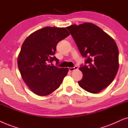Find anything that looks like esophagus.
Instances as JSON below:
<instances>
[{
    "instance_id": "esophagus-1",
    "label": "esophagus",
    "mask_w": 128,
    "mask_h": 128,
    "mask_svg": "<svg viewBox=\"0 0 128 128\" xmlns=\"http://www.w3.org/2000/svg\"><path fill=\"white\" fill-rule=\"evenodd\" d=\"M78 69V67L77 66H74V67H70L68 68V70L70 71H74L75 70H77Z\"/></svg>"
}]
</instances>
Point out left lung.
Instances as JSON below:
<instances>
[{
	"instance_id": "8db88e82",
	"label": "left lung",
	"mask_w": 128,
	"mask_h": 128,
	"mask_svg": "<svg viewBox=\"0 0 128 128\" xmlns=\"http://www.w3.org/2000/svg\"><path fill=\"white\" fill-rule=\"evenodd\" d=\"M82 56L86 58L80 70L82 78L78 82L86 91L96 94L113 81L119 68V51L110 36L96 25L84 23L67 27ZM88 66L86 65V64Z\"/></svg>"
}]
</instances>
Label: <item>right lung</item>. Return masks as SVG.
Masks as SVG:
<instances>
[{"mask_svg": "<svg viewBox=\"0 0 128 128\" xmlns=\"http://www.w3.org/2000/svg\"><path fill=\"white\" fill-rule=\"evenodd\" d=\"M70 34L64 27H46L33 32L23 42L18 65L23 81L31 91L46 96L60 86L68 72V68H58L49 63L58 60L53 56L59 42Z\"/></svg>", "mask_w": 128, "mask_h": 128, "instance_id": "add662e5", "label": "right lung"}]
</instances>
